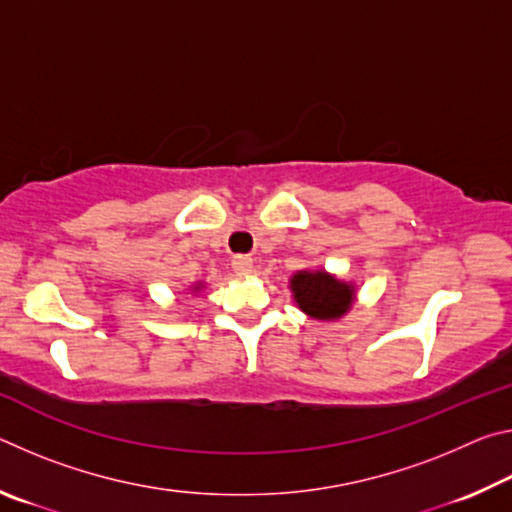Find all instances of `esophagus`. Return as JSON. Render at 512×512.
<instances>
[{"label":"esophagus","mask_w":512,"mask_h":512,"mask_svg":"<svg viewBox=\"0 0 512 512\" xmlns=\"http://www.w3.org/2000/svg\"><path fill=\"white\" fill-rule=\"evenodd\" d=\"M232 271H235L239 277H246L253 273V259L248 255H237L232 257Z\"/></svg>","instance_id":"34e87169"}]
</instances>
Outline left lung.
<instances>
[{"label":"left lung","instance_id":"obj_1","mask_svg":"<svg viewBox=\"0 0 512 512\" xmlns=\"http://www.w3.org/2000/svg\"><path fill=\"white\" fill-rule=\"evenodd\" d=\"M293 300L307 316L336 320L345 316L354 302V287L325 271H298L291 277Z\"/></svg>","mask_w":512,"mask_h":512}]
</instances>
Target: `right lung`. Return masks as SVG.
I'll list each match as a JSON object with an SVG mask.
<instances>
[{"label": "right lung", "mask_w": 512, "mask_h": 512, "mask_svg": "<svg viewBox=\"0 0 512 512\" xmlns=\"http://www.w3.org/2000/svg\"><path fill=\"white\" fill-rule=\"evenodd\" d=\"M194 289H196V291H198V289H201V284H198V287H194Z\"/></svg>", "instance_id": "right-lung-1"}]
</instances>
